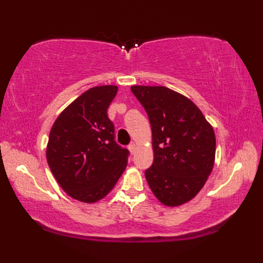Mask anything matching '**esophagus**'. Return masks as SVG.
I'll use <instances>...</instances> for the list:
<instances>
[{
    "label": "esophagus",
    "instance_id": "esophagus-1",
    "mask_svg": "<svg viewBox=\"0 0 263 263\" xmlns=\"http://www.w3.org/2000/svg\"><path fill=\"white\" fill-rule=\"evenodd\" d=\"M128 150H130V153L131 154H135V152H136V143H130V144H128Z\"/></svg>",
    "mask_w": 263,
    "mask_h": 263
}]
</instances>
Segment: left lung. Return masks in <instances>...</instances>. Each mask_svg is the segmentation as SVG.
Wrapping results in <instances>:
<instances>
[{
	"label": "left lung",
	"mask_w": 263,
	"mask_h": 263,
	"mask_svg": "<svg viewBox=\"0 0 263 263\" xmlns=\"http://www.w3.org/2000/svg\"><path fill=\"white\" fill-rule=\"evenodd\" d=\"M131 90L152 125L154 163L144 172L149 186L161 203H185L214 167V128L191 100L170 88L132 86Z\"/></svg>",
	"instance_id": "left-lung-1"
}]
</instances>
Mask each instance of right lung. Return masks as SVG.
Instances as JSON below:
<instances>
[{"label":"right lung","instance_id":"add662e5","mask_svg":"<svg viewBox=\"0 0 263 263\" xmlns=\"http://www.w3.org/2000/svg\"><path fill=\"white\" fill-rule=\"evenodd\" d=\"M116 92V86L90 88L59 115L49 132V168L61 187L82 202L109 193L127 164L130 153L116 143L107 116Z\"/></svg>","mask_w":263,"mask_h":263}]
</instances>
